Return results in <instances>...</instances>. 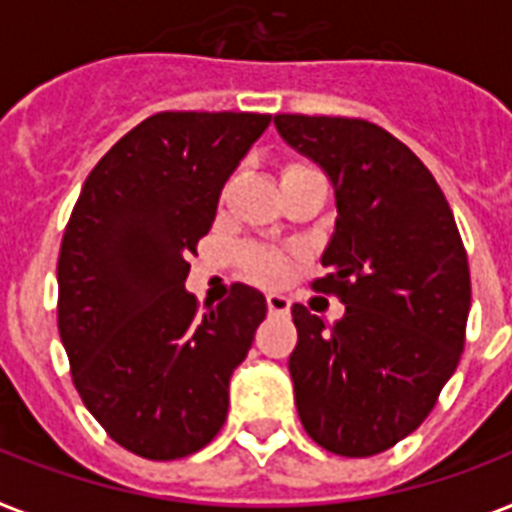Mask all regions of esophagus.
Instances as JSON below:
<instances>
[{"label": "esophagus", "mask_w": 512, "mask_h": 512, "mask_svg": "<svg viewBox=\"0 0 512 512\" xmlns=\"http://www.w3.org/2000/svg\"><path fill=\"white\" fill-rule=\"evenodd\" d=\"M265 302H268V313L273 315H286L292 310V299L284 297V294H268Z\"/></svg>", "instance_id": "obj_1"}]
</instances>
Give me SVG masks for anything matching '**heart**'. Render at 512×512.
Masks as SVG:
<instances>
[{"label": "heart", "instance_id": "obj_1", "mask_svg": "<svg viewBox=\"0 0 512 512\" xmlns=\"http://www.w3.org/2000/svg\"><path fill=\"white\" fill-rule=\"evenodd\" d=\"M294 170H305V165H289L281 176L294 173ZM247 273L260 284H281L289 273V260L273 249H252L247 252Z\"/></svg>", "mask_w": 512, "mask_h": 512}]
</instances>
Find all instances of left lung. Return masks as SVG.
<instances>
[{
	"label": "left lung",
	"mask_w": 512,
	"mask_h": 512,
	"mask_svg": "<svg viewBox=\"0 0 512 512\" xmlns=\"http://www.w3.org/2000/svg\"><path fill=\"white\" fill-rule=\"evenodd\" d=\"M281 139L336 194L315 289L344 302L326 323L292 307L289 357L299 421L315 442L368 458L413 434L463 352L471 273L442 189L410 149L357 118L276 115Z\"/></svg>",
	"instance_id": "8db88e82"
}]
</instances>
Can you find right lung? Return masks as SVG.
Here are the masks:
<instances>
[{
    "mask_svg": "<svg viewBox=\"0 0 512 512\" xmlns=\"http://www.w3.org/2000/svg\"><path fill=\"white\" fill-rule=\"evenodd\" d=\"M270 115L157 112L97 162L57 260V326L89 413L126 450L176 460L213 442L268 313L236 284L197 313L186 276L220 191Z\"/></svg>",
    "mask_w": 512,
    "mask_h": 512,
    "instance_id": "obj_1",
    "label": "right lung"
}]
</instances>
